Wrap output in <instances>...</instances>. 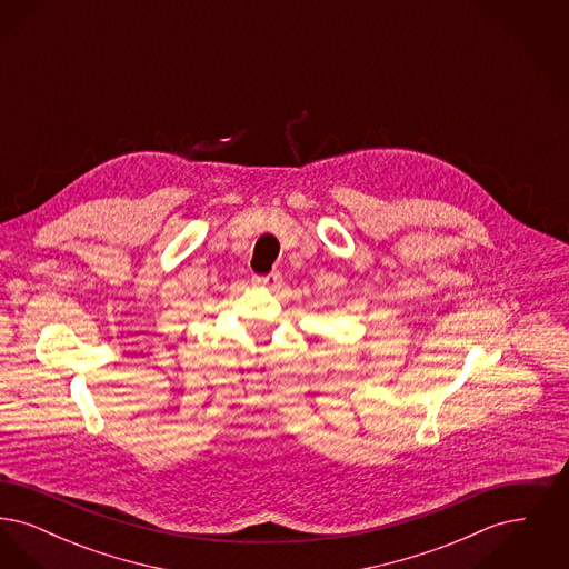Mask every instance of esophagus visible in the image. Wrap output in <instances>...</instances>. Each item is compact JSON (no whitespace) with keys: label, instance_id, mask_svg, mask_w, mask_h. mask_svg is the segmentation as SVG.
<instances>
[{"label":"esophagus","instance_id":"1","mask_svg":"<svg viewBox=\"0 0 569 569\" xmlns=\"http://www.w3.org/2000/svg\"><path fill=\"white\" fill-rule=\"evenodd\" d=\"M253 281H256L258 286H264V288H269V290H274V288L281 286V272L272 271L269 272V274H262V277H253Z\"/></svg>","mask_w":569,"mask_h":569}]
</instances>
